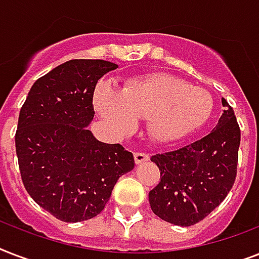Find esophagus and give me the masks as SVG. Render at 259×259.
<instances>
[{"mask_svg":"<svg viewBox=\"0 0 259 259\" xmlns=\"http://www.w3.org/2000/svg\"><path fill=\"white\" fill-rule=\"evenodd\" d=\"M148 160H149V154L141 153V152H136V153H134V161H136L137 165L144 164V162H146Z\"/></svg>","mask_w":259,"mask_h":259,"instance_id":"obj_1","label":"esophagus"}]
</instances>
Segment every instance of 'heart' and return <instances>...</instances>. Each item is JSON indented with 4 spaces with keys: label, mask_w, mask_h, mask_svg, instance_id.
<instances>
[{
    "label": "heart",
    "mask_w": 259,
    "mask_h": 259,
    "mask_svg": "<svg viewBox=\"0 0 259 259\" xmlns=\"http://www.w3.org/2000/svg\"><path fill=\"white\" fill-rule=\"evenodd\" d=\"M97 113L122 137L145 118L146 133L154 142L181 140L208 121L212 98L205 90L166 72H150L127 80L119 93L107 84L94 93Z\"/></svg>",
    "instance_id": "heart-1"
}]
</instances>
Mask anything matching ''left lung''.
<instances>
[{
	"label": "left lung",
	"mask_w": 259,
	"mask_h": 259,
	"mask_svg": "<svg viewBox=\"0 0 259 259\" xmlns=\"http://www.w3.org/2000/svg\"><path fill=\"white\" fill-rule=\"evenodd\" d=\"M209 134L180 149L152 156L161 180L149 192L157 217L172 225H196L225 200L237 176L241 132L231 106Z\"/></svg>",
	"instance_id": "1"
}]
</instances>
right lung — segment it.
I'll list each match as a JSON object with an SVG mask.
<instances>
[{
    "mask_svg": "<svg viewBox=\"0 0 259 259\" xmlns=\"http://www.w3.org/2000/svg\"><path fill=\"white\" fill-rule=\"evenodd\" d=\"M117 64L75 59L30 87L18 115L16 153L24 187L41 208L63 222L97 217L114 185L133 170V154L94 137L98 80Z\"/></svg>",
    "mask_w": 259,
    "mask_h": 259,
    "instance_id": "obj_1",
    "label": "right lung"
}]
</instances>
